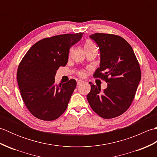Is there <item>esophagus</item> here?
I'll return each mask as SVG.
<instances>
[{
	"label": "esophagus",
	"instance_id": "1",
	"mask_svg": "<svg viewBox=\"0 0 157 157\" xmlns=\"http://www.w3.org/2000/svg\"><path fill=\"white\" fill-rule=\"evenodd\" d=\"M83 82H84L83 81V80H82V79H79V80H78V82H77V84H78V85H79V84H82Z\"/></svg>",
	"mask_w": 157,
	"mask_h": 157
}]
</instances>
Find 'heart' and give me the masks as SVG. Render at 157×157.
<instances>
[{
    "mask_svg": "<svg viewBox=\"0 0 157 157\" xmlns=\"http://www.w3.org/2000/svg\"><path fill=\"white\" fill-rule=\"evenodd\" d=\"M95 47H96L95 44L90 40H86L84 44V48L86 51L93 48H95ZM78 75L82 77V78H84V77L86 75V72L84 71V70H81V71H78Z\"/></svg>",
    "mask_w": 157,
    "mask_h": 157,
    "instance_id": "1",
    "label": "heart"
}]
</instances>
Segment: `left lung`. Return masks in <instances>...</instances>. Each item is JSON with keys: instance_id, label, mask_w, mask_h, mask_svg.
Listing matches in <instances>:
<instances>
[{"instance_id": "8db88e82", "label": "left lung", "mask_w": 157, "mask_h": 157, "mask_svg": "<svg viewBox=\"0 0 157 157\" xmlns=\"http://www.w3.org/2000/svg\"><path fill=\"white\" fill-rule=\"evenodd\" d=\"M90 38L98 44L100 67L93 76L108 83L101 92L100 86L90 82L87 99L96 114L104 119L122 115L131 105L141 79L139 63L132 46L119 36L96 33Z\"/></svg>"}]
</instances>
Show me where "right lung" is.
I'll list each match as a JSON object with an SVG mask.
<instances>
[{"label":"right lung","mask_w":157,"mask_h":157,"mask_svg":"<svg viewBox=\"0 0 157 157\" xmlns=\"http://www.w3.org/2000/svg\"><path fill=\"white\" fill-rule=\"evenodd\" d=\"M83 34L42 39L29 49L20 62L17 73L19 88L26 107L36 118L52 121L67 109L76 81L70 79L56 85L55 76L59 67L67 63L69 48L80 40Z\"/></svg>","instance_id":"1"}]
</instances>
